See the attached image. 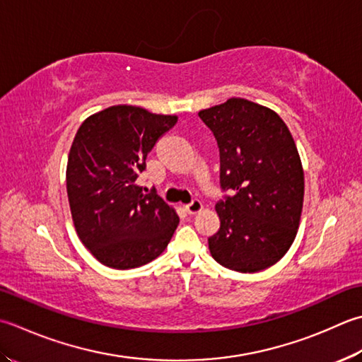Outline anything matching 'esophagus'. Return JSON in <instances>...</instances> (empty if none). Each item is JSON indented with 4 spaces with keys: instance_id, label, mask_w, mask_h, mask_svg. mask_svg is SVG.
<instances>
[{
    "instance_id": "1",
    "label": "esophagus",
    "mask_w": 362,
    "mask_h": 362,
    "mask_svg": "<svg viewBox=\"0 0 362 362\" xmlns=\"http://www.w3.org/2000/svg\"><path fill=\"white\" fill-rule=\"evenodd\" d=\"M202 208H203V204L200 200H192L189 204L184 206V211H186L187 214H197V213H200Z\"/></svg>"
}]
</instances>
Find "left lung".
Returning a JSON list of instances; mask_svg holds the SVG:
<instances>
[{"instance_id":"obj_1","label":"left lung","mask_w":362,"mask_h":362,"mask_svg":"<svg viewBox=\"0 0 362 362\" xmlns=\"http://www.w3.org/2000/svg\"><path fill=\"white\" fill-rule=\"evenodd\" d=\"M221 156L216 204L221 228L208 238L214 260L238 272H258L287 254L304 200V172L288 127L271 108L241 98L200 110Z\"/></svg>"}]
</instances>
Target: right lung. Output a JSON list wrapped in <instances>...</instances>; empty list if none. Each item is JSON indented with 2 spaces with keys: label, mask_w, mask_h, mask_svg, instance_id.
Masks as SVG:
<instances>
[{
  "label": "right lung",
  "mask_w": 362,
  "mask_h": 362,
  "mask_svg": "<svg viewBox=\"0 0 362 362\" xmlns=\"http://www.w3.org/2000/svg\"><path fill=\"white\" fill-rule=\"evenodd\" d=\"M178 117L135 105H113L78 127L66 170L72 221L80 241L115 269L158 258L180 217L156 192L143 194L139 175L146 156Z\"/></svg>",
  "instance_id": "right-lung-1"
}]
</instances>
